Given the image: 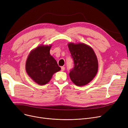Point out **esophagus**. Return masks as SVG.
<instances>
[{
    "instance_id": "34e87169",
    "label": "esophagus",
    "mask_w": 128,
    "mask_h": 128,
    "mask_svg": "<svg viewBox=\"0 0 128 128\" xmlns=\"http://www.w3.org/2000/svg\"><path fill=\"white\" fill-rule=\"evenodd\" d=\"M65 70V67H63V66L61 67V70H62V71H63V70Z\"/></svg>"
}]
</instances>
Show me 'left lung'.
<instances>
[{"label":"left lung","instance_id":"8db88e82","mask_svg":"<svg viewBox=\"0 0 128 128\" xmlns=\"http://www.w3.org/2000/svg\"><path fill=\"white\" fill-rule=\"evenodd\" d=\"M68 47L74 63L73 68L70 72V78L76 86H86L97 74L96 55L91 46L82 42H69Z\"/></svg>","mask_w":128,"mask_h":128}]
</instances>
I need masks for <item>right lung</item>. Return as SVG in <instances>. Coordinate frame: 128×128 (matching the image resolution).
<instances>
[{
  "label": "right lung",
  "mask_w": 128,
  "mask_h": 128,
  "mask_svg": "<svg viewBox=\"0 0 128 128\" xmlns=\"http://www.w3.org/2000/svg\"><path fill=\"white\" fill-rule=\"evenodd\" d=\"M51 47L52 44L37 46L31 50L26 62V71L28 76L40 86L48 83L53 75L61 69L50 54Z\"/></svg>",
  "instance_id": "add662e5"
}]
</instances>
